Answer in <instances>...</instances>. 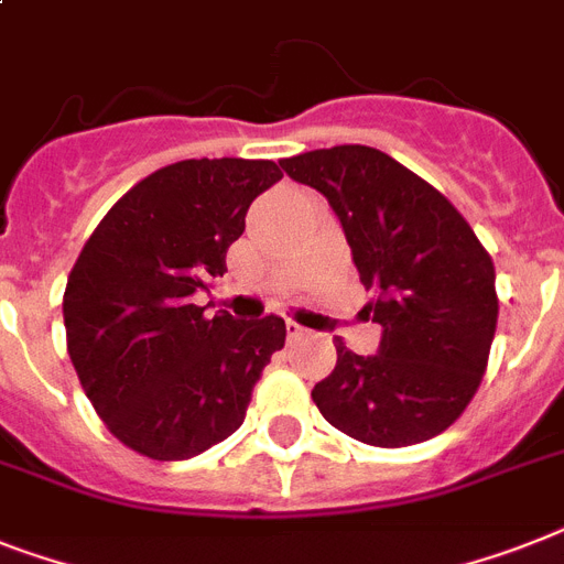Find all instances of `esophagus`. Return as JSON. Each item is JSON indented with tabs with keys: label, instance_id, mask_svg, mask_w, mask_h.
<instances>
[{
	"label": "esophagus",
	"instance_id": "34e87169",
	"mask_svg": "<svg viewBox=\"0 0 564 564\" xmlns=\"http://www.w3.org/2000/svg\"><path fill=\"white\" fill-rule=\"evenodd\" d=\"M286 336L301 338V336H306V329L301 327V324H295V322H286Z\"/></svg>",
	"mask_w": 564,
	"mask_h": 564
}]
</instances>
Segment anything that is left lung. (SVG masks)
Here are the masks:
<instances>
[{
  "label": "left lung",
  "mask_w": 564,
  "mask_h": 564,
  "mask_svg": "<svg viewBox=\"0 0 564 564\" xmlns=\"http://www.w3.org/2000/svg\"><path fill=\"white\" fill-rule=\"evenodd\" d=\"M327 196L382 327L377 354L336 338V368L313 388L329 425L368 446L432 441L464 414L496 336V269L441 191L365 144L283 159Z\"/></svg>",
  "instance_id": "left-lung-1"
}]
</instances>
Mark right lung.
<instances>
[{
	"mask_svg": "<svg viewBox=\"0 0 564 564\" xmlns=\"http://www.w3.org/2000/svg\"><path fill=\"white\" fill-rule=\"evenodd\" d=\"M274 162L185 159L127 191L86 240L63 295L68 356L123 446L187 460L235 434L281 350V315L237 322L194 304L226 269Z\"/></svg>",
	"mask_w": 564,
	"mask_h": 564,
	"instance_id": "obj_1",
	"label": "right lung"
}]
</instances>
